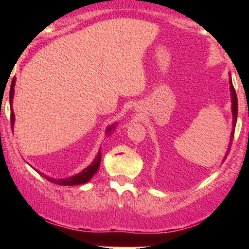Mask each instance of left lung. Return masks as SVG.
<instances>
[{
	"label": "left lung",
	"mask_w": 249,
	"mask_h": 249,
	"mask_svg": "<svg viewBox=\"0 0 249 249\" xmlns=\"http://www.w3.org/2000/svg\"><path fill=\"white\" fill-rule=\"evenodd\" d=\"M230 91H231V102H232V115H233V130H232V133H231V142H230V145H228V148H227V152H226V156H227L228 152H230V148H231V144H232V141H233V136H234V128H235V125H236V118H238V98H236V93H235V90H234V87H233V83H232V77H231V73H230ZM226 158H224L225 160Z\"/></svg>",
	"instance_id": "1"
}]
</instances>
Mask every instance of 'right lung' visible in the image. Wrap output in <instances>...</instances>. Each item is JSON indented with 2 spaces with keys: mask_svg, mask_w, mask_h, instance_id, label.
<instances>
[{
  "mask_svg": "<svg viewBox=\"0 0 249 249\" xmlns=\"http://www.w3.org/2000/svg\"><path fill=\"white\" fill-rule=\"evenodd\" d=\"M15 83H16V77H14L13 81H11V85H10V93H9V102H10V122H11V130H14V123H15V115H14V111H13V99H14V93H15ZM117 123L115 124L110 125L105 131L107 133V137H108L112 132L113 130L116 128ZM101 159H102V153L101 150L98 151L97 153L96 158L93 159V161L89 165L88 167H85L82 172L75 174V176H71L68 177V178H62V179H55V178H50V177L44 176L45 179L49 180L50 182H53V184L57 185H61V186H75V185H82L85 184V182L90 181V179L92 178L95 174L98 172V168L99 165H101Z\"/></svg>",
  "mask_w": 249,
  "mask_h": 249,
  "instance_id": "obj_1",
  "label": "right lung"
}]
</instances>
